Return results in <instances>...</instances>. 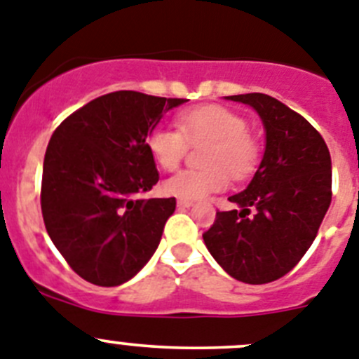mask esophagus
<instances>
[{"label": "esophagus", "mask_w": 359, "mask_h": 359, "mask_svg": "<svg viewBox=\"0 0 359 359\" xmlns=\"http://www.w3.org/2000/svg\"><path fill=\"white\" fill-rule=\"evenodd\" d=\"M193 205V200H187V198H179L177 200V208L179 209H187Z\"/></svg>", "instance_id": "obj_1"}]
</instances>
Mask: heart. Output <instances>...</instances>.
<instances>
[{"instance_id":"b5f03b06","label":"heart","mask_w":359,"mask_h":359,"mask_svg":"<svg viewBox=\"0 0 359 359\" xmlns=\"http://www.w3.org/2000/svg\"><path fill=\"white\" fill-rule=\"evenodd\" d=\"M179 130L157 127L148 134L147 147L163 170H177L187 154L189 143L203 144L202 170H184L164 180L168 195L179 198H202L222 191L234 180L247 179L257 168L261 144L247 130V119L222 105H202L177 118Z\"/></svg>"}]
</instances>
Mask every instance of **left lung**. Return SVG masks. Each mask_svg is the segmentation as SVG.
<instances>
[{
  "instance_id": "left-lung-1",
  "label": "left lung",
  "mask_w": 359,
  "mask_h": 359,
  "mask_svg": "<svg viewBox=\"0 0 359 359\" xmlns=\"http://www.w3.org/2000/svg\"><path fill=\"white\" fill-rule=\"evenodd\" d=\"M259 114L264 154L247 189L229 196L203 243L216 263L247 284L272 283L302 259L331 203V156L308 119L261 93L225 96Z\"/></svg>"
}]
</instances>
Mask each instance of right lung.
Listing matches in <instances>:
<instances>
[{
	"label": "right lung",
	"mask_w": 359,
	"mask_h": 359,
	"mask_svg": "<svg viewBox=\"0 0 359 359\" xmlns=\"http://www.w3.org/2000/svg\"><path fill=\"white\" fill-rule=\"evenodd\" d=\"M187 100L116 91L67 116L46 148L41 209L57 250L96 286L130 280L157 250L175 198H137L159 180L147 137Z\"/></svg>",
	"instance_id": "obj_1"
}]
</instances>
